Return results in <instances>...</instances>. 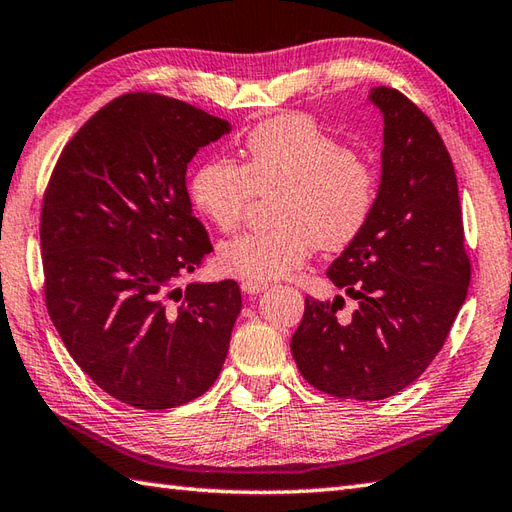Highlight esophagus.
Wrapping results in <instances>:
<instances>
[{
    "mask_svg": "<svg viewBox=\"0 0 512 512\" xmlns=\"http://www.w3.org/2000/svg\"><path fill=\"white\" fill-rule=\"evenodd\" d=\"M266 288V284H257V281H242V290L246 295H259V292H264Z\"/></svg>",
    "mask_w": 512,
    "mask_h": 512,
    "instance_id": "esophagus-1",
    "label": "esophagus"
}]
</instances>
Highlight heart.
Here are the masks:
<instances>
[{"mask_svg":"<svg viewBox=\"0 0 512 512\" xmlns=\"http://www.w3.org/2000/svg\"><path fill=\"white\" fill-rule=\"evenodd\" d=\"M378 173L354 149L308 116H279L250 129L242 165L204 160L191 173L189 200L206 222L231 231L253 195L277 193L273 231L239 233L217 246L222 273L242 281L284 279L306 264L312 248L354 244L372 220Z\"/></svg>","mask_w":512,"mask_h":512,"instance_id":"heart-1","label":"heart"}]
</instances>
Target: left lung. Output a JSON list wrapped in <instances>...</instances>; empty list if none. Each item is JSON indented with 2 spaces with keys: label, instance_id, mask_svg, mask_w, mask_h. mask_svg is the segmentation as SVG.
<instances>
[{
  "label": "left lung",
  "instance_id": "obj_1",
  "mask_svg": "<svg viewBox=\"0 0 512 512\" xmlns=\"http://www.w3.org/2000/svg\"><path fill=\"white\" fill-rule=\"evenodd\" d=\"M383 114L380 191L372 220L328 268L358 301L306 299L290 350L301 376L336 398L383 400L416 380L442 350L464 306L471 262L464 250L458 178L438 129L394 88L369 90Z\"/></svg>",
  "mask_w": 512,
  "mask_h": 512
}]
</instances>
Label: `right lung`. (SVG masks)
<instances>
[{
  "label": "right lung",
  "instance_id": "add662e5",
  "mask_svg": "<svg viewBox=\"0 0 512 512\" xmlns=\"http://www.w3.org/2000/svg\"><path fill=\"white\" fill-rule=\"evenodd\" d=\"M228 132L189 103L123 94L65 145L43 195L50 319L76 365L136 409L184 405L222 372L242 292L178 281L213 250L187 165Z\"/></svg>",
  "mask_w": 512,
  "mask_h": 512
}]
</instances>
